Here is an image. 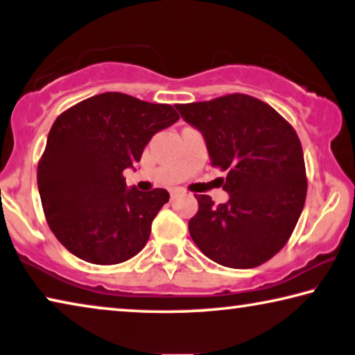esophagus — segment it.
<instances>
[{
  "label": "esophagus",
  "instance_id": "34e87169",
  "mask_svg": "<svg viewBox=\"0 0 355 355\" xmlns=\"http://www.w3.org/2000/svg\"><path fill=\"white\" fill-rule=\"evenodd\" d=\"M174 196H176V192H171V198H174Z\"/></svg>",
  "mask_w": 355,
  "mask_h": 355
}]
</instances>
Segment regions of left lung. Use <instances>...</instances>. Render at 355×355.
Masks as SVG:
<instances>
[{
	"instance_id": "left-lung-1",
	"label": "left lung",
	"mask_w": 355,
	"mask_h": 355,
	"mask_svg": "<svg viewBox=\"0 0 355 355\" xmlns=\"http://www.w3.org/2000/svg\"><path fill=\"white\" fill-rule=\"evenodd\" d=\"M176 109L203 135L211 165L227 173L220 181L230 196L216 206L209 195H195L190 236L206 257L228 268L265 263L291 238L306 198L295 130L266 103L241 94Z\"/></svg>"
}]
</instances>
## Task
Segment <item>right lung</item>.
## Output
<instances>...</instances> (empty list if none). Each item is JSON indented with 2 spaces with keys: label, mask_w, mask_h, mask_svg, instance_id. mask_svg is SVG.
Returning a JSON list of instances; mask_svg holds the SVG:
<instances>
[{
  "label": "right lung",
  "mask_w": 355,
  "mask_h": 355,
  "mask_svg": "<svg viewBox=\"0 0 355 355\" xmlns=\"http://www.w3.org/2000/svg\"><path fill=\"white\" fill-rule=\"evenodd\" d=\"M179 121L170 105L107 92L53 122L37 165L49 227L80 260L116 265L135 257L170 193L127 187L123 170L141 160L152 136Z\"/></svg>",
  "instance_id": "add662e5"
}]
</instances>
